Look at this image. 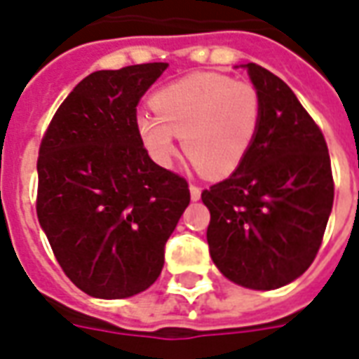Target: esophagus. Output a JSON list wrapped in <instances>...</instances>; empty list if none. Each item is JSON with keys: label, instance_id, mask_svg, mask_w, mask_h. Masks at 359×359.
<instances>
[{"label": "esophagus", "instance_id": "obj_1", "mask_svg": "<svg viewBox=\"0 0 359 359\" xmlns=\"http://www.w3.org/2000/svg\"><path fill=\"white\" fill-rule=\"evenodd\" d=\"M190 198H192V200H200L201 188L196 187V184H190Z\"/></svg>", "mask_w": 359, "mask_h": 359}]
</instances>
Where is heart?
Segmentation results:
<instances>
[{"label":"heart","instance_id":"1","mask_svg":"<svg viewBox=\"0 0 359 359\" xmlns=\"http://www.w3.org/2000/svg\"><path fill=\"white\" fill-rule=\"evenodd\" d=\"M152 114L137 116L140 142L159 165L182 150L205 177H226L251 150L262 121V98L249 81L201 72L161 87L150 98Z\"/></svg>","mask_w":359,"mask_h":359}]
</instances>
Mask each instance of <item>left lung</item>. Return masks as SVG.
Returning a JSON list of instances; mask_svg holds the SVG:
<instances>
[{
    "mask_svg": "<svg viewBox=\"0 0 359 359\" xmlns=\"http://www.w3.org/2000/svg\"><path fill=\"white\" fill-rule=\"evenodd\" d=\"M245 68L261 93V129L240 167L201 200L217 268L238 285L268 291L314 262L335 182L323 133L287 83L255 62Z\"/></svg>",
    "mask_w": 359,
    "mask_h": 359,
    "instance_id": "8db88e82",
    "label": "left lung"
}]
</instances>
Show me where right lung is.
<instances>
[{
  "instance_id": "obj_1",
  "label": "right lung",
  "mask_w": 359,
  "mask_h": 359,
  "mask_svg": "<svg viewBox=\"0 0 359 359\" xmlns=\"http://www.w3.org/2000/svg\"><path fill=\"white\" fill-rule=\"evenodd\" d=\"M165 68L89 74L39 144V224L62 272L91 297L126 299L150 287L190 203L187 179L154 163L137 133V104Z\"/></svg>"
}]
</instances>
